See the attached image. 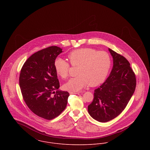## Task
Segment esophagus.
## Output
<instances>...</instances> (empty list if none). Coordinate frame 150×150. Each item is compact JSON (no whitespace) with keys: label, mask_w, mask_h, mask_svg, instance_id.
<instances>
[{"label":"esophagus","mask_w":150,"mask_h":150,"mask_svg":"<svg viewBox=\"0 0 150 150\" xmlns=\"http://www.w3.org/2000/svg\"><path fill=\"white\" fill-rule=\"evenodd\" d=\"M69 93L70 95H73V94H79V92H69Z\"/></svg>","instance_id":"obj_1"}]
</instances>
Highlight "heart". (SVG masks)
Instances as JSON below:
<instances>
[{
    "mask_svg": "<svg viewBox=\"0 0 150 150\" xmlns=\"http://www.w3.org/2000/svg\"><path fill=\"white\" fill-rule=\"evenodd\" d=\"M73 66L79 65L76 77L71 79L64 87L69 91H80L87 86H95L102 83L109 73L111 59L105 51L92 48H81L70 52L67 55ZM56 73L62 79L69 74V64L62 58H57L54 63Z\"/></svg>",
    "mask_w": 150,
    "mask_h": 150,
    "instance_id": "obj_1",
    "label": "heart"
}]
</instances>
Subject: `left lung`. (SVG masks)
Masks as SVG:
<instances>
[{
	"mask_svg": "<svg viewBox=\"0 0 150 150\" xmlns=\"http://www.w3.org/2000/svg\"><path fill=\"white\" fill-rule=\"evenodd\" d=\"M113 66L106 80L94 91V98L88 106L89 115L100 122H108L125 109L136 88L135 74L128 61L108 48Z\"/></svg>",
	"mask_w": 150,
	"mask_h": 150,
	"instance_id": "obj_1",
	"label": "left lung"
}]
</instances>
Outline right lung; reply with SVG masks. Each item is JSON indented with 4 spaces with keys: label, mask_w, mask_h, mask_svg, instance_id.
<instances>
[{
    "label": "right lung",
    "mask_w": 150,
    "mask_h": 150,
    "mask_svg": "<svg viewBox=\"0 0 150 150\" xmlns=\"http://www.w3.org/2000/svg\"><path fill=\"white\" fill-rule=\"evenodd\" d=\"M62 49L51 46L32 55L24 63L19 79L23 99L36 115L46 120L58 117L66 107L69 93L58 89L54 63ZM56 92H54V90Z\"/></svg>",
    "instance_id": "1"
}]
</instances>
